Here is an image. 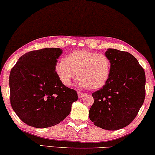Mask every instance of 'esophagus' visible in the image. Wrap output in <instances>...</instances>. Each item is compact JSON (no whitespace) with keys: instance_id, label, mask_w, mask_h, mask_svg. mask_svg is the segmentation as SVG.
<instances>
[{"instance_id":"34e87169","label":"esophagus","mask_w":155,"mask_h":155,"mask_svg":"<svg viewBox=\"0 0 155 155\" xmlns=\"http://www.w3.org/2000/svg\"><path fill=\"white\" fill-rule=\"evenodd\" d=\"M78 96L79 98H83L85 96V93H83V92H78Z\"/></svg>"}]
</instances>
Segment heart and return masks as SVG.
Returning a JSON list of instances; mask_svg holds the SVG:
<instances>
[{"label": "heart", "mask_w": 155, "mask_h": 155, "mask_svg": "<svg viewBox=\"0 0 155 155\" xmlns=\"http://www.w3.org/2000/svg\"><path fill=\"white\" fill-rule=\"evenodd\" d=\"M110 69V61L106 55L85 50L73 51L55 65L56 74L65 86H70L78 72V85L90 90L104 86L109 78Z\"/></svg>", "instance_id": "b5f03b06"}]
</instances>
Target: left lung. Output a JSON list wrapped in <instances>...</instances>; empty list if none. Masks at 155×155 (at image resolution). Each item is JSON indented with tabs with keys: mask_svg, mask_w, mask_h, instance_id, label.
<instances>
[{
	"mask_svg": "<svg viewBox=\"0 0 155 155\" xmlns=\"http://www.w3.org/2000/svg\"><path fill=\"white\" fill-rule=\"evenodd\" d=\"M110 77L101 89L92 93L89 117L96 126L107 130L126 127L137 117L146 96V74L133 55L109 48Z\"/></svg>",
	"mask_w": 155,
	"mask_h": 155,
	"instance_id": "left-lung-1",
	"label": "left lung"
}]
</instances>
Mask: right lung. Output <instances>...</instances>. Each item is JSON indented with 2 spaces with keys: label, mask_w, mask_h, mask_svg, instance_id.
Returning <instances> with one entry per match:
<instances>
[{
  "label": "right lung",
  "mask_w": 155,
  "mask_h": 155,
  "mask_svg": "<svg viewBox=\"0 0 155 155\" xmlns=\"http://www.w3.org/2000/svg\"><path fill=\"white\" fill-rule=\"evenodd\" d=\"M60 48L30 51L12 68L9 83L10 104L20 119L38 128L59 124L78 99L76 90L63 84L55 71Z\"/></svg>",
  "instance_id": "add662e5"
}]
</instances>
